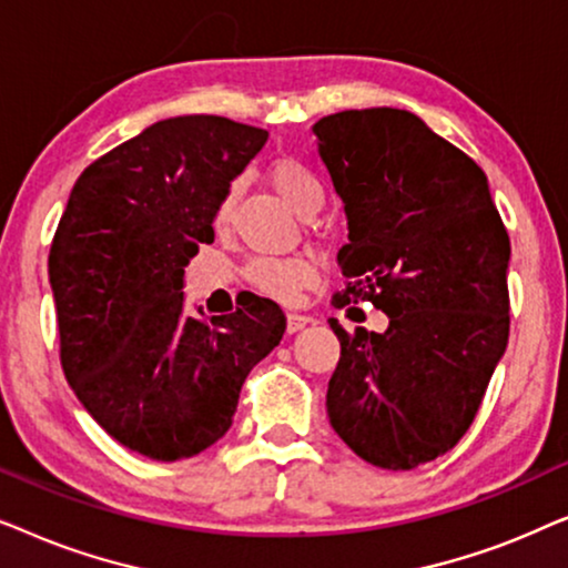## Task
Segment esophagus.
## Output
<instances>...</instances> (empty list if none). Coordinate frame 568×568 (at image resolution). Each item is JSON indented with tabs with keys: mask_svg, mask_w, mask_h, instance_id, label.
Segmentation results:
<instances>
[{
	"mask_svg": "<svg viewBox=\"0 0 568 568\" xmlns=\"http://www.w3.org/2000/svg\"><path fill=\"white\" fill-rule=\"evenodd\" d=\"M310 323H313V317L300 315V313H290V315H286V333H297Z\"/></svg>",
	"mask_w": 568,
	"mask_h": 568,
	"instance_id": "obj_1",
	"label": "esophagus"
}]
</instances>
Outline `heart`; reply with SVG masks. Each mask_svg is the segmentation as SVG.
Returning <instances> with one entry per match:
<instances>
[{"instance_id": "heart-1", "label": "heart", "mask_w": 568, "mask_h": 568, "mask_svg": "<svg viewBox=\"0 0 568 568\" xmlns=\"http://www.w3.org/2000/svg\"><path fill=\"white\" fill-rule=\"evenodd\" d=\"M266 183L290 204L297 214H310L321 209L323 191L315 175L292 158H276L266 168ZM237 204V185H230L222 193L214 209V227L224 230L232 222ZM317 278V266L313 258L292 255V258H255L247 266V282L261 294L278 302H297L300 294L313 286Z\"/></svg>"}]
</instances>
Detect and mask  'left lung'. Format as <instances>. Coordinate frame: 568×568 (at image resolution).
I'll return each instance as SVG.
<instances>
[{
  "label": "left lung",
  "instance_id": "obj_1",
  "mask_svg": "<svg viewBox=\"0 0 568 568\" xmlns=\"http://www.w3.org/2000/svg\"><path fill=\"white\" fill-rule=\"evenodd\" d=\"M313 134L348 227L333 305L369 300L390 321L354 336L328 321L331 426L377 468H418L468 432L507 348L509 235L484 170L418 115L344 111Z\"/></svg>",
  "mask_w": 568,
  "mask_h": 568
}]
</instances>
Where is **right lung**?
<instances>
[{
  "label": "right lung",
  "instance_id": "1",
  "mask_svg": "<svg viewBox=\"0 0 568 568\" xmlns=\"http://www.w3.org/2000/svg\"><path fill=\"white\" fill-rule=\"evenodd\" d=\"M266 139L222 115L152 123L84 168L53 235L67 383L115 442L152 460L222 439L245 377L286 331L271 300L204 321L183 297L185 266L214 243L222 193Z\"/></svg>",
  "mask_w": 568,
  "mask_h": 568
}]
</instances>
